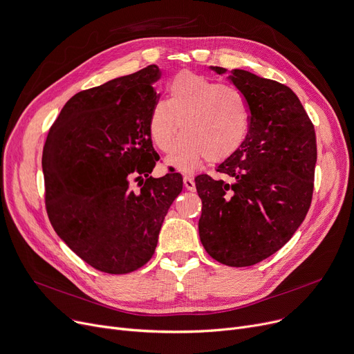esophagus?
Returning a JSON list of instances; mask_svg holds the SVG:
<instances>
[{
	"instance_id": "obj_1",
	"label": "esophagus",
	"mask_w": 354,
	"mask_h": 354,
	"mask_svg": "<svg viewBox=\"0 0 354 354\" xmlns=\"http://www.w3.org/2000/svg\"><path fill=\"white\" fill-rule=\"evenodd\" d=\"M183 187L187 188L188 191H195V182L189 175L183 176Z\"/></svg>"
}]
</instances>
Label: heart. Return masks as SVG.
<instances>
[{"label": "heart", "instance_id": "b5f03b06", "mask_svg": "<svg viewBox=\"0 0 354 354\" xmlns=\"http://www.w3.org/2000/svg\"><path fill=\"white\" fill-rule=\"evenodd\" d=\"M167 159L182 171H191L205 158L208 163L228 159L248 136L251 106L245 95L234 86L182 71L167 86V99L158 100L147 120L151 139Z\"/></svg>", "mask_w": 354, "mask_h": 354}]
</instances>
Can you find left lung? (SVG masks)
I'll list each match as a JSON object with an SVG mask.
<instances>
[{
    "instance_id": "1",
    "label": "left lung",
    "mask_w": 354,
    "mask_h": 354,
    "mask_svg": "<svg viewBox=\"0 0 354 354\" xmlns=\"http://www.w3.org/2000/svg\"><path fill=\"white\" fill-rule=\"evenodd\" d=\"M228 79L250 102L251 126L245 142L218 166L228 182L195 178L202 199L199 238L218 263L250 267L286 245L304 221L317 143L314 124L290 87L238 68Z\"/></svg>"
}]
</instances>
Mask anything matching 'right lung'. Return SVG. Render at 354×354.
Instances as JSON below:
<instances>
[{"mask_svg": "<svg viewBox=\"0 0 354 354\" xmlns=\"http://www.w3.org/2000/svg\"><path fill=\"white\" fill-rule=\"evenodd\" d=\"M159 77L160 70L151 64L77 93L44 143L48 219L68 248L102 272L143 267L155 252L167 209L182 192L183 179L175 171L149 176L159 160L147 129L159 100L152 83Z\"/></svg>", "mask_w": 354, "mask_h": 354, "instance_id": "obj_1", "label": "right lung"}]
</instances>
